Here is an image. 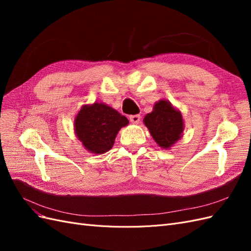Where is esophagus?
Listing matches in <instances>:
<instances>
[{
	"label": "esophagus",
	"mask_w": 251,
	"mask_h": 251,
	"mask_svg": "<svg viewBox=\"0 0 251 251\" xmlns=\"http://www.w3.org/2000/svg\"><path fill=\"white\" fill-rule=\"evenodd\" d=\"M128 119H130L132 124H138L140 121V115L139 114H135V115H131L130 117H128Z\"/></svg>",
	"instance_id": "34e87169"
}]
</instances>
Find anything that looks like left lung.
Masks as SVG:
<instances>
[{
	"mask_svg": "<svg viewBox=\"0 0 251 251\" xmlns=\"http://www.w3.org/2000/svg\"><path fill=\"white\" fill-rule=\"evenodd\" d=\"M143 121L154 140L164 149H169L179 140L183 132L181 113L166 100L158 101L154 105V111L148 114Z\"/></svg>",
	"mask_w": 251,
	"mask_h": 251,
	"instance_id": "left-lung-1",
	"label": "left lung"
}]
</instances>
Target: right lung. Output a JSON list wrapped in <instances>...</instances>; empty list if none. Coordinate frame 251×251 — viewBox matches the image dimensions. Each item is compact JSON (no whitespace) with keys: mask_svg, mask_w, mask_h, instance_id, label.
<instances>
[{"mask_svg":"<svg viewBox=\"0 0 251 251\" xmlns=\"http://www.w3.org/2000/svg\"><path fill=\"white\" fill-rule=\"evenodd\" d=\"M128 124L126 116L103 103L83 105L75 118V133L91 153L102 154L112 149L118 131Z\"/></svg>","mask_w":251,"mask_h":251,"instance_id":"add662e5","label":"right lung"}]
</instances>
